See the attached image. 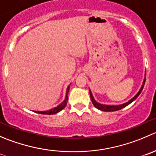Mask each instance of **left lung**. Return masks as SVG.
<instances>
[{"instance_id":"1","label":"left lung","mask_w":156,"mask_h":156,"mask_svg":"<svg viewBox=\"0 0 156 156\" xmlns=\"http://www.w3.org/2000/svg\"><path fill=\"white\" fill-rule=\"evenodd\" d=\"M146 73H145V78H144V79H143V84H142L141 87H140V90H139L138 93H137L136 94L135 96L133 97V98H131V99L129 100V101H128L127 102L124 103V104H119V105H108V104H100V103L97 102V101H95L94 98L93 94H92V93H91V90H90V89L89 88V91H90V100H91V101H92V103H93L94 106V107H96L97 109H98V110H102V111H106V112L116 111V110H121L122 108H124L125 107H126V106L129 105V104H131V103H132L133 101H135V100L137 98H138L139 95H140V94H141L142 90H143V87H144L145 82H146Z\"/></svg>"}]
</instances>
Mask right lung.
<instances>
[{"instance_id":"1","label":"right lung","mask_w":156,"mask_h":156,"mask_svg":"<svg viewBox=\"0 0 156 156\" xmlns=\"http://www.w3.org/2000/svg\"><path fill=\"white\" fill-rule=\"evenodd\" d=\"M70 84L68 86L67 89H66V98H65V100L61 103L60 104H58L57 107H53V108L50 109L49 110H45V111H39V110H34L35 113H41V114H48V115H52V114H55V113H58V112L61 111L62 110L66 107V104H67L68 99H69V97H68V94L69 92V89H70Z\"/></svg>"}]
</instances>
